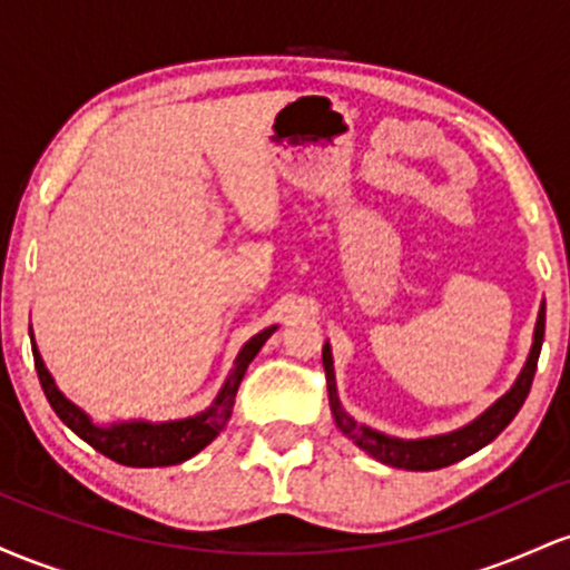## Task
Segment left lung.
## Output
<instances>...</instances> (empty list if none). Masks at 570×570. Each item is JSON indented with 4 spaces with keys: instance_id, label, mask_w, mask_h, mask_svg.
I'll return each instance as SVG.
<instances>
[{
    "instance_id": "obj_1",
    "label": "left lung",
    "mask_w": 570,
    "mask_h": 570,
    "mask_svg": "<svg viewBox=\"0 0 570 570\" xmlns=\"http://www.w3.org/2000/svg\"><path fill=\"white\" fill-rule=\"evenodd\" d=\"M544 313L547 305H541L539 322H535V335H533V348L528 356L525 367H522L520 377L512 385L509 394H503L493 407L482 412L474 423L453 431V434L444 436H431V440H396V436H385L381 431H372L367 426H358L353 417H348L337 402V389H335V370H332V353L330 345H324V370H326V389H330V407L335 415V423L353 442L362 450H367L372 458L389 463L396 469H410V472H434V469L450 466V463L461 461V458L476 453L480 448H485L488 442H493L509 423L514 421V415L525 404L528 394H531V383L535 375V364H539L541 343H544Z\"/></svg>"
}]
</instances>
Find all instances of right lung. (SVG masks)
<instances>
[{
	"instance_id": "obj_1",
	"label": "right lung",
	"mask_w": 570,
	"mask_h": 570,
	"mask_svg": "<svg viewBox=\"0 0 570 570\" xmlns=\"http://www.w3.org/2000/svg\"><path fill=\"white\" fill-rule=\"evenodd\" d=\"M273 330H276V326L263 330L240 348L238 358H235V370L230 372V377H227L225 389L219 391L217 402H214L206 412L187 417V421L117 423L112 429L94 426L90 417L85 415L80 407H75V404L56 389L53 377L45 370L37 348L31 351H35V367L50 407L56 410V415L61 417L80 440L88 442L90 448L98 450L101 455L122 463V466H174V463H181L187 461V458H193L195 453H200V450L225 429V423L230 421L233 415L235 394H238V385L244 381L248 362L257 356V351L263 348L265 340L273 335Z\"/></svg>"
}]
</instances>
